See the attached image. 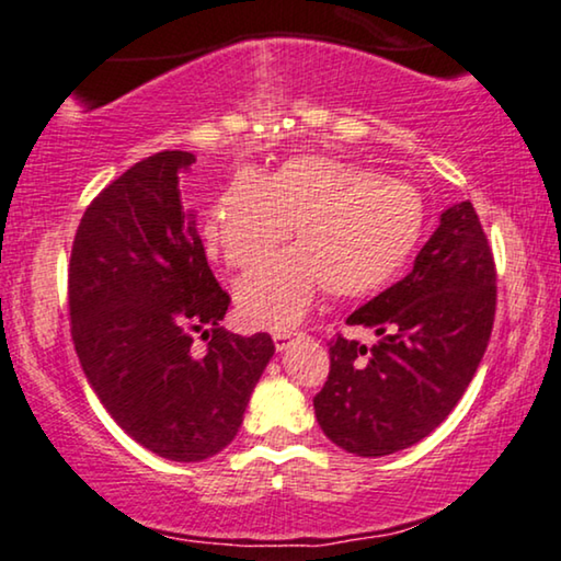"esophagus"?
<instances>
[{"label": "esophagus", "mask_w": 561, "mask_h": 561, "mask_svg": "<svg viewBox=\"0 0 561 561\" xmlns=\"http://www.w3.org/2000/svg\"><path fill=\"white\" fill-rule=\"evenodd\" d=\"M289 341H293V331L274 333V346H276V351H285V348L289 346Z\"/></svg>", "instance_id": "esophagus-1"}]
</instances>
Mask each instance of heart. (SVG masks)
<instances>
[{
    "label": "heart",
    "mask_w": 561,
    "mask_h": 561,
    "mask_svg": "<svg viewBox=\"0 0 561 561\" xmlns=\"http://www.w3.org/2000/svg\"><path fill=\"white\" fill-rule=\"evenodd\" d=\"M295 226V249L236 285L238 312L266 331H289L320 289L339 300L375 295L413 256L425 203L413 184L328 156H297L268 174L238 171L207 207L199 236L230 268H249Z\"/></svg>",
    "instance_id": "b5f03b06"
}]
</instances>
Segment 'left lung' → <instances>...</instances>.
I'll return each mask as SVG.
<instances>
[{
    "label": "left lung",
    "instance_id": "8db88e82",
    "mask_svg": "<svg viewBox=\"0 0 561 561\" xmlns=\"http://www.w3.org/2000/svg\"><path fill=\"white\" fill-rule=\"evenodd\" d=\"M495 261L472 203L442 213L413 272L348 316L375 346L328 343L331 371L316 417L356 457L408 449L446 421L472 382L495 320Z\"/></svg>",
    "mask_w": 561,
    "mask_h": 561
}]
</instances>
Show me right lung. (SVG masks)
Wrapping results in <instances>:
<instances>
[{
  "label": "right lung",
  "mask_w": 561,
  "mask_h": 561,
  "mask_svg": "<svg viewBox=\"0 0 561 561\" xmlns=\"http://www.w3.org/2000/svg\"><path fill=\"white\" fill-rule=\"evenodd\" d=\"M161 151L104 186L87 207L69 261L71 339L104 410L148 451L203 461L226 449L274 354L268 333H228L230 297L207 266L179 171ZM208 341L191 351V335Z\"/></svg>",
  "instance_id": "1"
}]
</instances>
